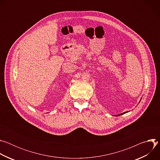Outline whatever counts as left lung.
<instances>
[{"mask_svg": "<svg viewBox=\"0 0 160 160\" xmlns=\"http://www.w3.org/2000/svg\"><path fill=\"white\" fill-rule=\"evenodd\" d=\"M127 112H128V111H126V112H123V113H122V114H120V115H115V116H116V117H118V116H120V115H123V114H125V113H127Z\"/></svg>", "mask_w": 160, "mask_h": 160, "instance_id": "8db88e82", "label": "left lung"}]
</instances>
